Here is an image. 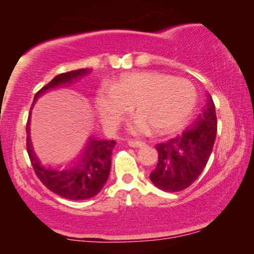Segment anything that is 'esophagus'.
<instances>
[{
  "label": "esophagus",
  "mask_w": 254,
  "mask_h": 254,
  "mask_svg": "<svg viewBox=\"0 0 254 254\" xmlns=\"http://www.w3.org/2000/svg\"><path fill=\"white\" fill-rule=\"evenodd\" d=\"M127 144L130 145V147L132 148H141L143 147L144 145V142H142V141H135V140H130L127 142Z\"/></svg>",
  "instance_id": "esophagus-1"
}]
</instances>
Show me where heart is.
<instances>
[{
    "mask_svg": "<svg viewBox=\"0 0 254 254\" xmlns=\"http://www.w3.org/2000/svg\"><path fill=\"white\" fill-rule=\"evenodd\" d=\"M197 92L190 80L157 71L130 72L112 85H102L95 105L106 123L117 126L134 106L137 119L132 123L136 133L152 128L167 134L179 128L194 111Z\"/></svg>",
    "mask_w": 254,
    "mask_h": 254,
    "instance_id": "b5f03b06",
    "label": "heart"
}]
</instances>
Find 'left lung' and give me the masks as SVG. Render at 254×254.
Instances as JSON below:
<instances>
[{"mask_svg": "<svg viewBox=\"0 0 254 254\" xmlns=\"http://www.w3.org/2000/svg\"><path fill=\"white\" fill-rule=\"evenodd\" d=\"M217 118L212 96L195 126L167 142L158 143V163L150 180L159 189L176 192L188 188L206 167L216 139Z\"/></svg>", "mask_w": 254, "mask_h": 254, "instance_id": "obj_1", "label": "left lung"}]
</instances>
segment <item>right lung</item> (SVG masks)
I'll list each match as a JSON object with an SVG mask.
<instances>
[{"mask_svg":"<svg viewBox=\"0 0 254 254\" xmlns=\"http://www.w3.org/2000/svg\"><path fill=\"white\" fill-rule=\"evenodd\" d=\"M91 70L88 68H83L56 76L50 83L36 93L33 101L38 100V97L51 89L71 84ZM29 124L30 115L27 122V151L30 161L37 177L49 190L71 200L92 198L102 190L110 175L112 151L117 144L114 140H100L93 137L89 140L87 147L85 148L78 160L72 165L63 169L47 168L40 165L33 152L29 134Z\"/></svg>","mask_w":254,"mask_h":254,"instance_id":"obj_1","label":"right lung"}]
</instances>
